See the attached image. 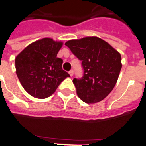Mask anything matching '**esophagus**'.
Instances as JSON below:
<instances>
[{"instance_id": "esophagus-1", "label": "esophagus", "mask_w": 146, "mask_h": 146, "mask_svg": "<svg viewBox=\"0 0 146 146\" xmlns=\"http://www.w3.org/2000/svg\"><path fill=\"white\" fill-rule=\"evenodd\" d=\"M68 73H69V74H70L71 77H72V76L74 75V71L73 70H70L69 72H68Z\"/></svg>"}]
</instances>
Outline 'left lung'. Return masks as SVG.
I'll use <instances>...</instances> for the list:
<instances>
[{
	"label": "left lung",
	"mask_w": 146,
	"mask_h": 146,
	"mask_svg": "<svg viewBox=\"0 0 146 146\" xmlns=\"http://www.w3.org/2000/svg\"><path fill=\"white\" fill-rule=\"evenodd\" d=\"M65 44L82 61L84 75L73 79L78 97L87 104L102 101L117 82L121 68L120 54L96 36L69 40Z\"/></svg>",
	"instance_id": "obj_1"
}]
</instances>
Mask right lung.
Listing matches in <instances>:
<instances>
[{
  "instance_id": "right-lung-1",
  "label": "right lung",
  "mask_w": 146,
  "mask_h": 146,
  "mask_svg": "<svg viewBox=\"0 0 146 146\" xmlns=\"http://www.w3.org/2000/svg\"><path fill=\"white\" fill-rule=\"evenodd\" d=\"M62 46L61 42L44 38L29 44L16 56L18 78L33 97H49L61 82L70 77L62 68V59L56 57Z\"/></svg>"
}]
</instances>
